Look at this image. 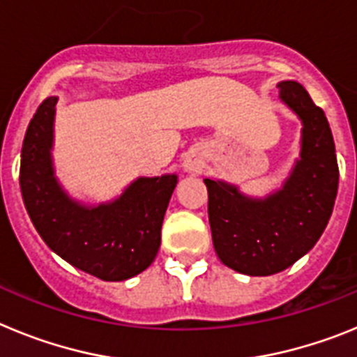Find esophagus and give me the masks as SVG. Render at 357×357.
Here are the masks:
<instances>
[{
    "label": "esophagus",
    "mask_w": 357,
    "mask_h": 357,
    "mask_svg": "<svg viewBox=\"0 0 357 357\" xmlns=\"http://www.w3.org/2000/svg\"><path fill=\"white\" fill-rule=\"evenodd\" d=\"M202 166H204V160L198 155L197 151H188L184 157H182V168L189 173L200 172Z\"/></svg>",
    "instance_id": "1"
}]
</instances>
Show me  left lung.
<instances>
[{
    "instance_id": "obj_1",
    "label": "left lung",
    "mask_w": 357,
    "mask_h": 357,
    "mask_svg": "<svg viewBox=\"0 0 357 357\" xmlns=\"http://www.w3.org/2000/svg\"><path fill=\"white\" fill-rule=\"evenodd\" d=\"M279 100L301 119L298 157L280 188L250 197L222 178H204L213 245L225 266L250 277L279 273L324 234L338 193V162L329 123L295 80L277 84Z\"/></svg>"
}]
</instances>
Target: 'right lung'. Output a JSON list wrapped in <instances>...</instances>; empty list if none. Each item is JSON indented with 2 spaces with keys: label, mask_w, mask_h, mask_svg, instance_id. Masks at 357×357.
Here are the masks:
<instances>
[{
  "label": "right lung",
  "mask_w": 357,
  "mask_h": 357,
  "mask_svg": "<svg viewBox=\"0 0 357 357\" xmlns=\"http://www.w3.org/2000/svg\"><path fill=\"white\" fill-rule=\"evenodd\" d=\"M56 102L50 96L40 103L24 135L19 184L28 216L44 243L75 268L110 282L132 279L155 259L178 176H137L100 204L71 197L53 159Z\"/></svg>",
  "instance_id": "obj_1"
}]
</instances>
